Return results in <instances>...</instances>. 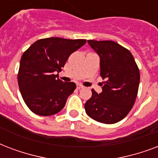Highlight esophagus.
<instances>
[{
	"label": "esophagus",
	"mask_w": 158,
	"mask_h": 158,
	"mask_svg": "<svg viewBox=\"0 0 158 158\" xmlns=\"http://www.w3.org/2000/svg\"><path fill=\"white\" fill-rule=\"evenodd\" d=\"M84 86H83L82 85H81V84H77V89H81V88H83Z\"/></svg>",
	"instance_id": "1"
}]
</instances>
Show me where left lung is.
<instances>
[{"label":"left lung","mask_w":158,"mask_h":158,"mask_svg":"<svg viewBox=\"0 0 158 158\" xmlns=\"http://www.w3.org/2000/svg\"><path fill=\"white\" fill-rule=\"evenodd\" d=\"M100 57L101 77L106 79L102 92L92 90L85 104L87 115L100 123H115L131 110L139 90L140 74L133 55L117 43L88 40Z\"/></svg>","instance_id":"left-lung-1"}]
</instances>
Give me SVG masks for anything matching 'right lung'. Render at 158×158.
Here are the masks:
<instances>
[{
    "label": "right lung",
    "mask_w": 158,
    "mask_h": 158,
    "mask_svg": "<svg viewBox=\"0 0 158 158\" xmlns=\"http://www.w3.org/2000/svg\"><path fill=\"white\" fill-rule=\"evenodd\" d=\"M85 42V40L47 38L37 40L23 53L18 84L24 103L32 112L49 116L63 109L77 85L62 81L58 73L69 56Z\"/></svg>",
    "instance_id": "1"
}]
</instances>
